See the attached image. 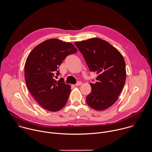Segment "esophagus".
Wrapping results in <instances>:
<instances>
[{
	"label": "esophagus",
	"mask_w": 152,
	"mask_h": 152,
	"mask_svg": "<svg viewBox=\"0 0 152 152\" xmlns=\"http://www.w3.org/2000/svg\"><path fill=\"white\" fill-rule=\"evenodd\" d=\"M82 85V82H77V83H76V85L77 86H80V85Z\"/></svg>",
	"instance_id": "1"
}]
</instances>
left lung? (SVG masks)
<instances>
[{
  "label": "left lung",
  "instance_id": "8db88e82",
  "mask_svg": "<svg viewBox=\"0 0 152 152\" xmlns=\"http://www.w3.org/2000/svg\"><path fill=\"white\" fill-rule=\"evenodd\" d=\"M91 72L98 76L91 83V92L86 97L87 104L96 110H103L118 100L126 77L125 61L120 52L107 42L91 38L76 42Z\"/></svg>",
  "mask_w": 152,
  "mask_h": 152
}]
</instances>
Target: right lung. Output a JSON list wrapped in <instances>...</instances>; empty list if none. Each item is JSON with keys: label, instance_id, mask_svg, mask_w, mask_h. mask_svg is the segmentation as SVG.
Instances as JSON below:
<instances>
[{"label": "right lung", "instance_id": "obj_1", "mask_svg": "<svg viewBox=\"0 0 152 152\" xmlns=\"http://www.w3.org/2000/svg\"><path fill=\"white\" fill-rule=\"evenodd\" d=\"M69 42L57 39L46 40L36 46L28 55L25 64L27 88L37 103L50 112H58L66 104L70 86L63 79L55 80L58 70L67 56L77 52Z\"/></svg>", "mask_w": 152, "mask_h": 152}]
</instances>
